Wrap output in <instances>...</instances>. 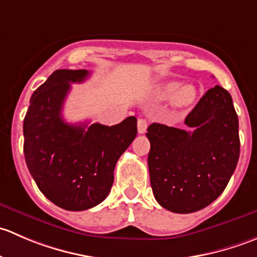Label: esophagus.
<instances>
[{"label":"esophagus","instance_id":"obj_1","mask_svg":"<svg viewBox=\"0 0 257 257\" xmlns=\"http://www.w3.org/2000/svg\"><path fill=\"white\" fill-rule=\"evenodd\" d=\"M147 128H148V121L147 119H138V132L141 134H144L145 132H147Z\"/></svg>","mask_w":257,"mask_h":257}]
</instances>
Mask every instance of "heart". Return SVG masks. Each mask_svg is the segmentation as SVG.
<instances>
[{"instance_id": "obj_1", "label": "heart", "mask_w": 257, "mask_h": 257, "mask_svg": "<svg viewBox=\"0 0 257 257\" xmlns=\"http://www.w3.org/2000/svg\"><path fill=\"white\" fill-rule=\"evenodd\" d=\"M163 95L165 98H174L175 103L180 105H189L196 99V89L194 85L186 84L181 87L180 83L173 82L163 88Z\"/></svg>"}]
</instances>
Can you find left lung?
I'll return each mask as SVG.
<instances>
[{"label": "left lung", "mask_w": 257, "mask_h": 257, "mask_svg": "<svg viewBox=\"0 0 257 257\" xmlns=\"http://www.w3.org/2000/svg\"><path fill=\"white\" fill-rule=\"evenodd\" d=\"M184 123L191 132L153 123L147 133L153 194L163 208L178 214L216 200L240 155L239 119L231 95L220 85L203 95Z\"/></svg>", "instance_id": "obj_1"}]
</instances>
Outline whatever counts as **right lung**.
Instances as JSON below:
<instances>
[{"mask_svg":"<svg viewBox=\"0 0 257 257\" xmlns=\"http://www.w3.org/2000/svg\"><path fill=\"white\" fill-rule=\"evenodd\" d=\"M87 69H58L33 92L23 120L26 164L43 195L57 206L82 211L102 203L116 162L137 137V118L108 126L68 124L62 116L71 83Z\"/></svg>","mask_w":257,"mask_h":257,"instance_id":"1","label":"right lung"}]
</instances>
